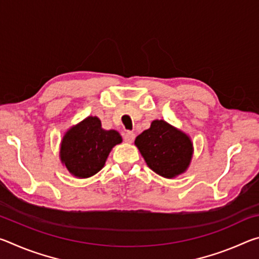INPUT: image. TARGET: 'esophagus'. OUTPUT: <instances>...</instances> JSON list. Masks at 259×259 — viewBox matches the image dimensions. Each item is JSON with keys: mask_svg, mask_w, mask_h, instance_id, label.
I'll list each match as a JSON object with an SVG mask.
<instances>
[{"mask_svg": "<svg viewBox=\"0 0 259 259\" xmlns=\"http://www.w3.org/2000/svg\"><path fill=\"white\" fill-rule=\"evenodd\" d=\"M123 138H124L125 143H133L135 139V134L133 133V131H126L123 136Z\"/></svg>", "mask_w": 259, "mask_h": 259, "instance_id": "esophagus-1", "label": "esophagus"}]
</instances>
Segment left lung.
I'll use <instances>...</instances> for the list:
<instances>
[{
    "mask_svg": "<svg viewBox=\"0 0 259 259\" xmlns=\"http://www.w3.org/2000/svg\"><path fill=\"white\" fill-rule=\"evenodd\" d=\"M135 145L147 165L164 178L185 172L193 155L191 138L163 120L153 121L150 129L137 136Z\"/></svg>",
    "mask_w": 259,
    "mask_h": 259,
    "instance_id": "obj_1",
    "label": "left lung"
}]
</instances>
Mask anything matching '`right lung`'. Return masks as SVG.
Here are the masks:
<instances>
[{
    "instance_id": "add662e5",
    "label": "right lung",
    "mask_w": 259,
    "mask_h": 259,
    "mask_svg": "<svg viewBox=\"0 0 259 259\" xmlns=\"http://www.w3.org/2000/svg\"><path fill=\"white\" fill-rule=\"evenodd\" d=\"M120 143L116 130H104L97 116H88L64 135L60 161L74 177L89 178L103 169L112 148Z\"/></svg>"
}]
</instances>
